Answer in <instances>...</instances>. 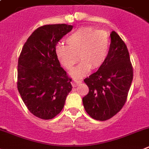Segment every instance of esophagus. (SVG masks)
Instances as JSON below:
<instances>
[{
    "instance_id": "esophagus-1",
    "label": "esophagus",
    "mask_w": 149,
    "mask_h": 149,
    "mask_svg": "<svg viewBox=\"0 0 149 149\" xmlns=\"http://www.w3.org/2000/svg\"><path fill=\"white\" fill-rule=\"evenodd\" d=\"M81 83H82V80H73V81L72 82V85L73 87H75L77 86L78 84H81Z\"/></svg>"
}]
</instances>
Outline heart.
<instances>
[{"mask_svg":"<svg viewBox=\"0 0 149 149\" xmlns=\"http://www.w3.org/2000/svg\"><path fill=\"white\" fill-rule=\"evenodd\" d=\"M68 46L59 43L55 54L65 69H72L79 58V65L71 72L74 78H81L91 69L100 68L106 63L110 48V37L104 30L83 27L65 38Z\"/></svg>","mask_w":149,"mask_h":149,"instance_id":"heart-1","label":"heart"}]
</instances>
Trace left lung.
I'll return each mask as SVG.
<instances>
[{
  "mask_svg": "<svg viewBox=\"0 0 149 149\" xmlns=\"http://www.w3.org/2000/svg\"><path fill=\"white\" fill-rule=\"evenodd\" d=\"M106 63L84 80L88 93L83 103L88 115L97 120H109L120 111L133 80V69L127 46L114 31Z\"/></svg>",
  "mask_w": 149,
  "mask_h": 149,
  "instance_id": "8db88e82",
  "label": "left lung"
}]
</instances>
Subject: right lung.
I'll use <instances>...</instances> for the list:
<instances>
[{
    "mask_svg": "<svg viewBox=\"0 0 149 149\" xmlns=\"http://www.w3.org/2000/svg\"><path fill=\"white\" fill-rule=\"evenodd\" d=\"M73 29L66 24L45 25L29 37L17 64V89L24 104L38 118L52 119L72 91V79L55 54L58 42Z\"/></svg>",
    "mask_w": 149,
    "mask_h": 149,
    "instance_id": "1",
    "label": "right lung"
}]
</instances>
